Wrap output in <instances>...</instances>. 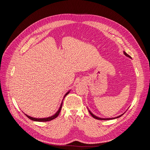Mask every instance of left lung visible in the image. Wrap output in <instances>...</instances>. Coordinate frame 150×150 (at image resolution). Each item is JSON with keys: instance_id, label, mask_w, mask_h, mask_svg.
Wrapping results in <instances>:
<instances>
[{"instance_id": "8db88e82", "label": "left lung", "mask_w": 150, "mask_h": 150, "mask_svg": "<svg viewBox=\"0 0 150 150\" xmlns=\"http://www.w3.org/2000/svg\"><path fill=\"white\" fill-rule=\"evenodd\" d=\"M124 54H125V55L126 56H128V57H131V56H129V55H128V54H127L126 52H125V51H124ZM89 113L91 114V115L94 118H95V119H96V120H112V119H115V118H117V117H121L122 115H120V116H117L116 117H113V118H100V117H97V116H94L93 113L91 112L89 110Z\"/></svg>"}]
</instances>
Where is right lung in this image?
<instances>
[{"label":"right lung","mask_w":150,"mask_h":150,"mask_svg":"<svg viewBox=\"0 0 150 150\" xmlns=\"http://www.w3.org/2000/svg\"><path fill=\"white\" fill-rule=\"evenodd\" d=\"M69 92H67L66 94H65V96H64V98L66 97V95L67 94H69ZM62 103H61V106H60V108H59V110L57 111V112L56 113L55 115H53V116H51V117H46V118H34V117H30V116H28V115H26V116L28 117V118H29L30 120H33V121H39V122H45V121H51V120H54V119H55V118H56V117L58 116V115H59V113H60V111H61V108H62Z\"/></svg>","instance_id":"obj_1"}]
</instances>
